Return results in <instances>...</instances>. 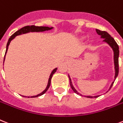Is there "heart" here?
I'll return each instance as SVG.
<instances>
[{
  "instance_id": "heart-1",
  "label": "heart",
  "mask_w": 123,
  "mask_h": 123,
  "mask_svg": "<svg viewBox=\"0 0 123 123\" xmlns=\"http://www.w3.org/2000/svg\"><path fill=\"white\" fill-rule=\"evenodd\" d=\"M82 39H83V38H82Z\"/></svg>"
}]
</instances>
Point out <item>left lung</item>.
<instances>
[{"label": "left lung", "instance_id": "8db88e82", "mask_svg": "<svg viewBox=\"0 0 123 123\" xmlns=\"http://www.w3.org/2000/svg\"><path fill=\"white\" fill-rule=\"evenodd\" d=\"M96 31L98 35H99L100 36V38L102 39H104L103 42L106 43L108 45L109 47L112 49V51H113L114 54V71H115V76H114V81H112V83L110 87L109 88V90L111 88L112 86L113 85V83L114 82V81L116 79L117 76L118 75L119 73V46L117 45V43L116 42V41L114 40V39L112 37H111V36L109 35L107 32L106 31H100L99 30H97L96 29ZM69 79V83H70V86L71 87L72 90L74 91V92L76 93V94L80 95L81 96H83V95H81L80 93H79L75 89V88L74 87L73 85V83H72L71 79L70 78V76L68 74ZM108 92V91H107ZM85 97L88 98H97L100 95H96V96H90V95H84Z\"/></svg>", "mask_w": 123, "mask_h": 123}]
</instances>
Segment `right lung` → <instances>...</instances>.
Masks as SVG:
<instances>
[{
    "label": "right lung",
    "instance_id": "obj_1",
    "mask_svg": "<svg viewBox=\"0 0 123 123\" xmlns=\"http://www.w3.org/2000/svg\"><path fill=\"white\" fill-rule=\"evenodd\" d=\"M53 29V27H51V28H50V27L48 26H25L23 28H22L20 30H19L18 31H17L16 32H15L9 38V40L7 42V46H6V53H5V56H4V62L5 61V59H6V55L7 54V52L8 50V47H9V45L10 43L12 40L13 39L15 38V37H16V36L20 35H22V34H25V33H28L30 32H43V31H49L50 30ZM57 69V68H55L54 69H53L52 71L51 72V73L50 74L49 78V81H48V83L47 85V87H46L45 89L42 92H41L40 93H39V94L37 95H34V96H31V97H31V98H34V97H38L39 96H41V95H42L45 93L47 91V90L49 88L50 85V83H51V79L52 78L53 74L56 72ZM23 97H26V96H23V95H22Z\"/></svg>",
    "mask_w": 123,
    "mask_h": 123
}]
</instances>
